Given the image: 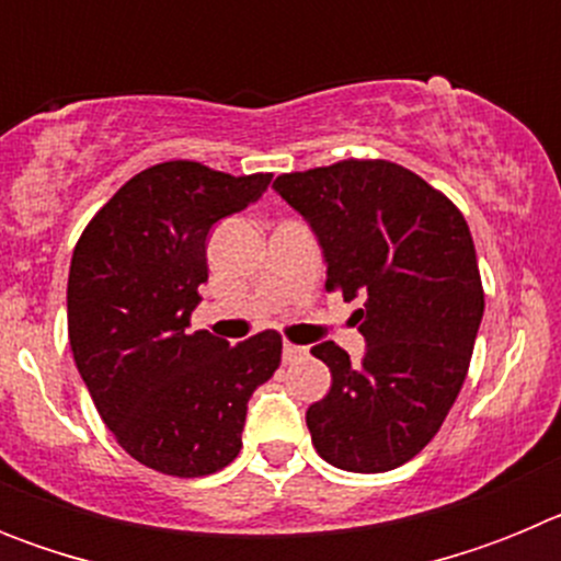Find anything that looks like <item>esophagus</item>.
<instances>
[{"instance_id": "34e87169", "label": "esophagus", "mask_w": 561, "mask_h": 561, "mask_svg": "<svg viewBox=\"0 0 561 561\" xmlns=\"http://www.w3.org/2000/svg\"><path fill=\"white\" fill-rule=\"evenodd\" d=\"M300 356H306L304 345H295V342H284V362H295V359H300Z\"/></svg>"}]
</instances>
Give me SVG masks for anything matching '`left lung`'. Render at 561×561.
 <instances>
[{
  "instance_id": "obj_1",
  "label": "left lung",
  "mask_w": 561,
  "mask_h": 561,
  "mask_svg": "<svg viewBox=\"0 0 561 561\" xmlns=\"http://www.w3.org/2000/svg\"><path fill=\"white\" fill-rule=\"evenodd\" d=\"M275 187L311 225L325 289L365 295L362 365L336 342L311 348L331 390L306 413L320 458L345 472H390L427 447L463 388L483 317L463 213L388 160H340L280 173Z\"/></svg>"
}]
</instances>
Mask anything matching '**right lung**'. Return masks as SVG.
<instances>
[{
  "mask_svg": "<svg viewBox=\"0 0 561 561\" xmlns=\"http://www.w3.org/2000/svg\"><path fill=\"white\" fill-rule=\"evenodd\" d=\"M270 182L272 173L160 162L131 176L78 238L67 284L78 374L117 444L153 472L205 478L232 463L247 401L280 365L277 331L230 345L187 329L207 280V232Z\"/></svg>",
  "mask_w": 561,
  "mask_h": 561,
  "instance_id": "add662e5",
  "label": "right lung"
}]
</instances>
